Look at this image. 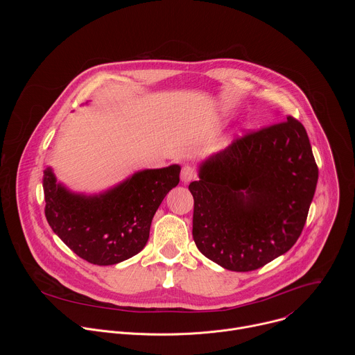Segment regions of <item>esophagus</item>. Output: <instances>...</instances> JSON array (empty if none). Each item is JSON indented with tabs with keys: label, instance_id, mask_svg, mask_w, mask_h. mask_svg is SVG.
Listing matches in <instances>:
<instances>
[{
	"label": "esophagus",
	"instance_id": "esophagus-1",
	"mask_svg": "<svg viewBox=\"0 0 355 355\" xmlns=\"http://www.w3.org/2000/svg\"><path fill=\"white\" fill-rule=\"evenodd\" d=\"M196 178V171L193 167L191 166H184L181 170V181L184 184H188L191 181H193Z\"/></svg>",
	"mask_w": 355,
	"mask_h": 355
}]
</instances>
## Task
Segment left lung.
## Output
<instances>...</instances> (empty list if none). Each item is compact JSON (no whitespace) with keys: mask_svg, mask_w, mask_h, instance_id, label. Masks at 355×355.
I'll return each mask as SVG.
<instances>
[{"mask_svg":"<svg viewBox=\"0 0 355 355\" xmlns=\"http://www.w3.org/2000/svg\"><path fill=\"white\" fill-rule=\"evenodd\" d=\"M318 177L306 129L292 116L237 137L188 187L198 250L230 271L264 267L299 239Z\"/></svg>","mask_w":355,"mask_h":355,"instance_id":"obj_1","label":"left lung"}]
</instances>
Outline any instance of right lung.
I'll return each mask as SVG.
<instances>
[{
	"instance_id": "obj_1",
	"label": "right lung",
	"mask_w": 355,
	"mask_h": 355,
	"mask_svg": "<svg viewBox=\"0 0 355 355\" xmlns=\"http://www.w3.org/2000/svg\"><path fill=\"white\" fill-rule=\"evenodd\" d=\"M181 167L143 170L98 195L69 191L52 168L43 171L44 215L52 230L83 260L96 266L125 261L143 250L164 196Z\"/></svg>"
}]
</instances>
